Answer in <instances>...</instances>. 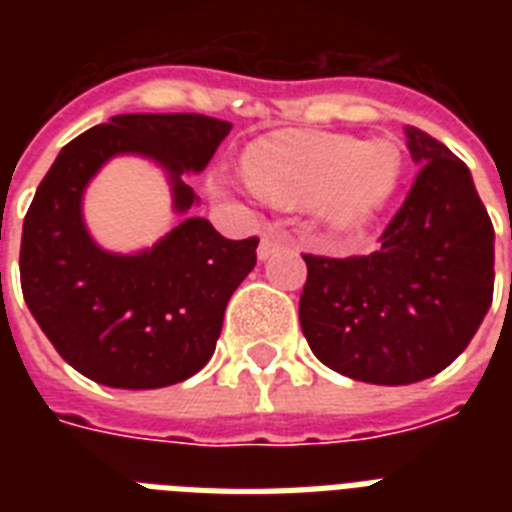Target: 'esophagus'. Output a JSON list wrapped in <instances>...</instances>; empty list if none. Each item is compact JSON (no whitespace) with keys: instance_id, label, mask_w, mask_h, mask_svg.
Returning <instances> with one entry per match:
<instances>
[{"instance_id":"obj_1","label":"esophagus","mask_w":512,"mask_h":512,"mask_svg":"<svg viewBox=\"0 0 512 512\" xmlns=\"http://www.w3.org/2000/svg\"><path fill=\"white\" fill-rule=\"evenodd\" d=\"M284 244H289L287 233L268 225L263 233V239H260V247H257V257H260V260H268V257H271L279 247H284Z\"/></svg>"}]
</instances>
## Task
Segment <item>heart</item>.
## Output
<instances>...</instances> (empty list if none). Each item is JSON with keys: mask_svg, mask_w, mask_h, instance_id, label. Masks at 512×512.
<instances>
[{"mask_svg": "<svg viewBox=\"0 0 512 512\" xmlns=\"http://www.w3.org/2000/svg\"><path fill=\"white\" fill-rule=\"evenodd\" d=\"M244 172L276 204H311L329 231L356 233L388 207L401 180V154L388 140L292 132L247 151Z\"/></svg>", "mask_w": 512, "mask_h": 512, "instance_id": "b5f03b06", "label": "heart"}]
</instances>
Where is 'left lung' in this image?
Returning <instances> with one entry per match:
<instances>
[{"label":"left lung","instance_id":"1","mask_svg":"<svg viewBox=\"0 0 512 512\" xmlns=\"http://www.w3.org/2000/svg\"><path fill=\"white\" fill-rule=\"evenodd\" d=\"M420 167L380 249L303 255L300 327L321 364L350 380L409 385L452 364L481 327L494 292V228L465 162L404 127Z\"/></svg>","mask_w":512,"mask_h":512}]
</instances>
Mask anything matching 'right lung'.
<instances>
[{"mask_svg":"<svg viewBox=\"0 0 512 512\" xmlns=\"http://www.w3.org/2000/svg\"><path fill=\"white\" fill-rule=\"evenodd\" d=\"M233 124L204 114H119L71 140L36 188L23 220L20 287L63 361L124 390L183 382L215 353L225 305L257 263V241H231L204 217L183 180L201 172ZM146 155L168 172L184 220L154 248L108 253L81 215L83 191L114 155Z\"/></svg>","mask_w":512,"mask_h":512,"instance_id":"1","label":"right lung"}]
</instances>
